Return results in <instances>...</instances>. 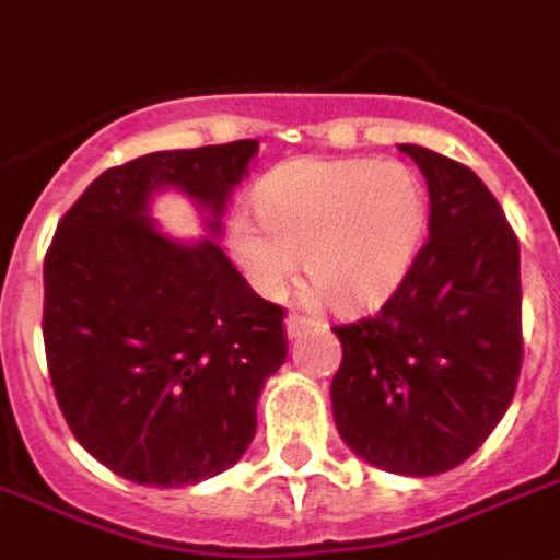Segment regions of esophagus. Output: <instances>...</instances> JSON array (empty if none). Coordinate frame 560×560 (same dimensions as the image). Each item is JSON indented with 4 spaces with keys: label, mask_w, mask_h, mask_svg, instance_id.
Returning <instances> with one entry per match:
<instances>
[{
    "label": "esophagus",
    "mask_w": 560,
    "mask_h": 560,
    "mask_svg": "<svg viewBox=\"0 0 560 560\" xmlns=\"http://www.w3.org/2000/svg\"><path fill=\"white\" fill-rule=\"evenodd\" d=\"M284 327H288V336H291V339H296V336H303L305 329L312 327V320L293 312V315H288V320H284Z\"/></svg>",
    "instance_id": "esophagus-1"
}]
</instances>
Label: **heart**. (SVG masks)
I'll return each instance as SVG.
<instances>
[{
	"label": "heart",
	"mask_w": 560,
	"mask_h": 560,
	"mask_svg": "<svg viewBox=\"0 0 560 560\" xmlns=\"http://www.w3.org/2000/svg\"><path fill=\"white\" fill-rule=\"evenodd\" d=\"M260 221L233 215L228 243L257 291L276 296L305 279L336 308L384 300L417 255L425 191L396 161L303 159L267 176Z\"/></svg>",
	"instance_id": "obj_1"
}]
</instances>
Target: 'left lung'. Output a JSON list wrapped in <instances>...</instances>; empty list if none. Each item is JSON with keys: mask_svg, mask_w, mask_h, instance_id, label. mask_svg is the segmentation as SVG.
Segmentation results:
<instances>
[{"mask_svg": "<svg viewBox=\"0 0 560 560\" xmlns=\"http://www.w3.org/2000/svg\"><path fill=\"white\" fill-rule=\"evenodd\" d=\"M429 185V236L375 315L339 324L332 417L393 474L432 477L480 450L522 372L518 240L477 173L405 143Z\"/></svg>", "mask_w": 560, "mask_h": 560, "instance_id": "obj_1", "label": "left lung"}]
</instances>
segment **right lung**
I'll use <instances>...</instances> for the list:
<instances>
[{"label": "right lung", "instance_id": "obj_1", "mask_svg": "<svg viewBox=\"0 0 560 560\" xmlns=\"http://www.w3.org/2000/svg\"><path fill=\"white\" fill-rule=\"evenodd\" d=\"M257 140L149 152L104 171L44 255V351L59 411L92 456L147 486L236 465L257 396L288 357L284 308L252 291L212 240L179 245L147 215L176 185L219 231Z\"/></svg>", "mask_w": 560, "mask_h": 560}]
</instances>
